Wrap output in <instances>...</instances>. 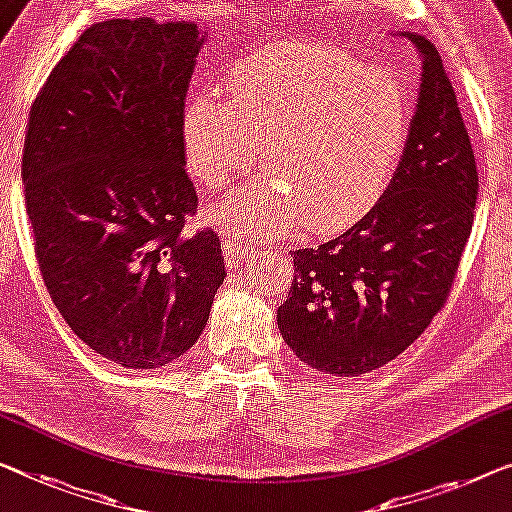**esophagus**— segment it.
<instances>
[{
    "mask_svg": "<svg viewBox=\"0 0 512 512\" xmlns=\"http://www.w3.org/2000/svg\"><path fill=\"white\" fill-rule=\"evenodd\" d=\"M223 253L227 257V262H246L248 257H253L255 248L246 246L236 234L223 232Z\"/></svg>",
    "mask_w": 512,
    "mask_h": 512,
    "instance_id": "esophagus-1",
    "label": "esophagus"
}]
</instances>
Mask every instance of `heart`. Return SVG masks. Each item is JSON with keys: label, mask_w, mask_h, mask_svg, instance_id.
<instances>
[{"label": "heart", "mask_w": 512, "mask_h": 512, "mask_svg": "<svg viewBox=\"0 0 512 512\" xmlns=\"http://www.w3.org/2000/svg\"><path fill=\"white\" fill-rule=\"evenodd\" d=\"M227 94L195 89L183 101L190 174L230 186L264 144L273 179L213 204L223 230L243 239H280L303 223L338 232L391 186L409 137V101L393 75L331 43L285 41L234 64Z\"/></svg>", "instance_id": "obj_1"}]
</instances>
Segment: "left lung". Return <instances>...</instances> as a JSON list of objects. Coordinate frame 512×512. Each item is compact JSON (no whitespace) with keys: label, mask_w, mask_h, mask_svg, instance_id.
Returning a JSON list of instances; mask_svg holds the SVG:
<instances>
[{"label":"left lung","mask_w":512,"mask_h":512,"mask_svg":"<svg viewBox=\"0 0 512 512\" xmlns=\"http://www.w3.org/2000/svg\"><path fill=\"white\" fill-rule=\"evenodd\" d=\"M423 59L398 172L356 225L294 250L278 329L310 368L358 377L402 354L444 308L478 197L476 158L430 38L402 32Z\"/></svg>","instance_id":"1"}]
</instances>
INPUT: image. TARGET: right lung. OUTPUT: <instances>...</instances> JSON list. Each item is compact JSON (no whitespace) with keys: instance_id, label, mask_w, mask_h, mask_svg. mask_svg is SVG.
<instances>
[{"instance_id":"right-lung-1","label":"right lung","mask_w":512,"mask_h":512,"mask_svg":"<svg viewBox=\"0 0 512 512\" xmlns=\"http://www.w3.org/2000/svg\"><path fill=\"white\" fill-rule=\"evenodd\" d=\"M202 43L195 22H96L29 110L22 181L38 269L71 331L124 368L186 354L227 276L218 234L183 232L197 190L181 108Z\"/></svg>"}]
</instances>
